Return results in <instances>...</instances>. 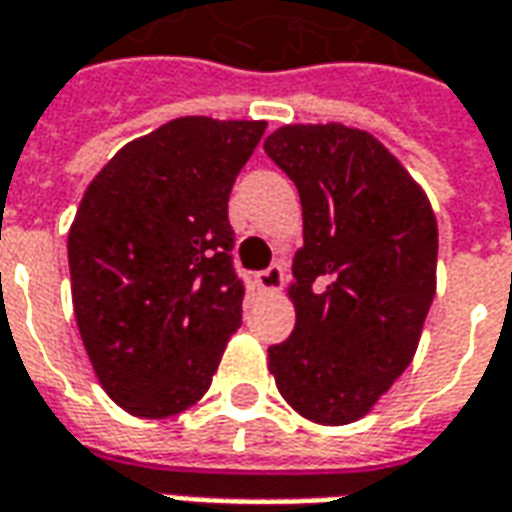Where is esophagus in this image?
I'll use <instances>...</instances> for the list:
<instances>
[{
	"instance_id": "obj_1",
	"label": "esophagus",
	"mask_w": 512,
	"mask_h": 512,
	"mask_svg": "<svg viewBox=\"0 0 512 512\" xmlns=\"http://www.w3.org/2000/svg\"><path fill=\"white\" fill-rule=\"evenodd\" d=\"M255 282H257V288L260 290H279L282 288V282H285V268L279 266H271L266 268V271H260V274H255Z\"/></svg>"
}]
</instances>
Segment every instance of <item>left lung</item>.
Here are the masks:
<instances>
[{
	"mask_svg": "<svg viewBox=\"0 0 512 512\" xmlns=\"http://www.w3.org/2000/svg\"><path fill=\"white\" fill-rule=\"evenodd\" d=\"M263 147L296 183L304 216L288 288L296 326L268 348V370L301 417L348 425L373 411L417 354L436 293V216L367 131L299 123Z\"/></svg>",
	"mask_w": 512,
	"mask_h": 512,
	"instance_id": "obj_1",
	"label": "left lung"
}]
</instances>
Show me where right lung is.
Instances as JSON below:
<instances>
[{"instance_id":"right-lung-1","label":"right lung","mask_w":512,"mask_h":512,"mask_svg":"<svg viewBox=\"0 0 512 512\" xmlns=\"http://www.w3.org/2000/svg\"><path fill=\"white\" fill-rule=\"evenodd\" d=\"M266 120L178 117L120 147L68 233L76 326L128 414L194 406L241 326L227 200Z\"/></svg>"}]
</instances>
